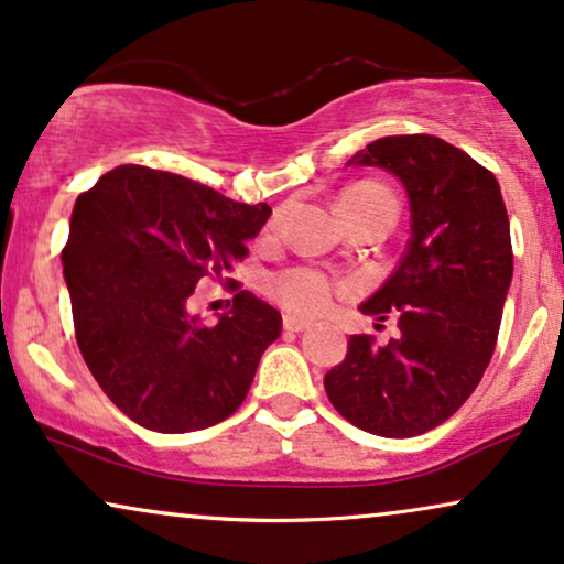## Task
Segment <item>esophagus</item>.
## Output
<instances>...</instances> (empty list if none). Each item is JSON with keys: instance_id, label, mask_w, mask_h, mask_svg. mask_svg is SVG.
I'll use <instances>...</instances> for the list:
<instances>
[{"instance_id": "34e87169", "label": "esophagus", "mask_w": 564, "mask_h": 564, "mask_svg": "<svg viewBox=\"0 0 564 564\" xmlns=\"http://www.w3.org/2000/svg\"><path fill=\"white\" fill-rule=\"evenodd\" d=\"M282 324H284V329H288V333H303V329L311 327V322L297 319V316H284Z\"/></svg>"}]
</instances>
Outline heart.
I'll list each match as a JSON object with an SVG mask.
<instances>
[{
  "mask_svg": "<svg viewBox=\"0 0 564 564\" xmlns=\"http://www.w3.org/2000/svg\"><path fill=\"white\" fill-rule=\"evenodd\" d=\"M356 192H382V195H390L382 184L375 182L356 184V187L346 189V195H356ZM269 293L282 308L293 311V314L316 316L333 306L335 297L343 293V284L335 282L333 276H327L319 269L290 267L271 274Z\"/></svg>",
  "mask_w": 564,
  "mask_h": 564,
  "instance_id": "obj_1",
  "label": "heart"
}]
</instances>
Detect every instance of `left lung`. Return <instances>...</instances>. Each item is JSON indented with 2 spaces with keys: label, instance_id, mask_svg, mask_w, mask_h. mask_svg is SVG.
I'll return each instance as SVG.
<instances>
[{
  "label": "left lung",
  "instance_id": "1",
  "mask_svg": "<svg viewBox=\"0 0 564 564\" xmlns=\"http://www.w3.org/2000/svg\"><path fill=\"white\" fill-rule=\"evenodd\" d=\"M348 165L401 178L412 237L388 282L361 303L377 322L393 316L399 335L388 346L350 335L324 390L350 425L414 438L446 422L491 364L512 282L509 216L491 171L438 137H382Z\"/></svg>",
  "mask_w": 564,
  "mask_h": 564
}]
</instances>
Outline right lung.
<instances>
[{
	"label": "right lung",
	"instance_id": "right-lung-1",
	"mask_svg": "<svg viewBox=\"0 0 564 564\" xmlns=\"http://www.w3.org/2000/svg\"><path fill=\"white\" fill-rule=\"evenodd\" d=\"M271 214L192 178L118 165L78 195L63 248L86 367L137 425L192 433L240 409L280 311L240 284L216 324L187 311L195 284L221 282Z\"/></svg>",
	"mask_w": 564,
	"mask_h": 564
}]
</instances>
